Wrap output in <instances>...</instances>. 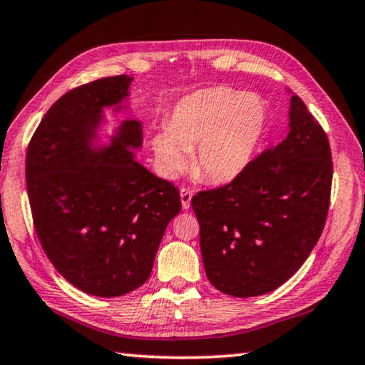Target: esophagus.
<instances>
[{
  "label": "esophagus",
  "mask_w": 365,
  "mask_h": 365,
  "mask_svg": "<svg viewBox=\"0 0 365 365\" xmlns=\"http://www.w3.org/2000/svg\"><path fill=\"white\" fill-rule=\"evenodd\" d=\"M181 204H182V209H189L191 207V199H192V191H189V189H181Z\"/></svg>",
  "instance_id": "esophagus-1"
}]
</instances>
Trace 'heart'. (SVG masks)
Returning a JSON list of instances; mask_svg holds the SVG:
<instances>
[{"mask_svg": "<svg viewBox=\"0 0 365 365\" xmlns=\"http://www.w3.org/2000/svg\"><path fill=\"white\" fill-rule=\"evenodd\" d=\"M265 126V108L253 93L229 87L200 91L181 100L168 128L153 136V150L166 176L187 166L194 150V170L207 181L229 182L250 165Z\"/></svg>", "mask_w": 365, "mask_h": 365, "instance_id": "heart-1", "label": "heart"}]
</instances>
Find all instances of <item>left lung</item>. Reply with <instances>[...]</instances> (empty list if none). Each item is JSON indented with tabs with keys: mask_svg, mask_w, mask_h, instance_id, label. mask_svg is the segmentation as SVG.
I'll list each match as a JSON object with an SVG mask.
<instances>
[{
	"mask_svg": "<svg viewBox=\"0 0 365 365\" xmlns=\"http://www.w3.org/2000/svg\"><path fill=\"white\" fill-rule=\"evenodd\" d=\"M288 128L282 143L253 160L230 184L191 200L205 274L230 297H260L282 287L324 229L331 148L324 130L294 93Z\"/></svg>",
	"mask_w": 365,
	"mask_h": 365,
	"instance_id": "8db88e82",
	"label": "left lung"
}]
</instances>
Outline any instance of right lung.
I'll return each mask as SVG.
<instances>
[{"label": "right lung", "instance_id": "1", "mask_svg": "<svg viewBox=\"0 0 365 365\" xmlns=\"http://www.w3.org/2000/svg\"><path fill=\"white\" fill-rule=\"evenodd\" d=\"M133 77L81 86L57 100L26 156V186L39 242L56 270L83 293L121 297L143 284L170 220L174 184L136 161L143 126L126 117L112 131L105 110L130 112Z\"/></svg>", "mask_w": 365, "mask_h": 365}]
</instances>
